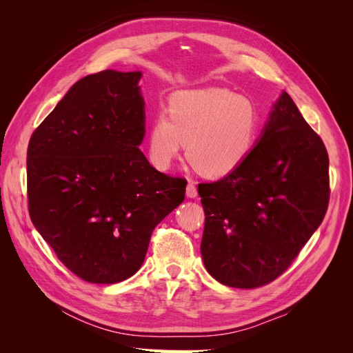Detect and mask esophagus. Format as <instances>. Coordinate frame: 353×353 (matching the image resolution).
<instances>
[{"label":"esophagus","instance_id":"1","mask_svg":"<svg viewBox=\"0 0 353 353\" xmlns=\"http://www.w3.org/2000/svg\"><path fill=\"white\" fill-rule=\"evenodd\" d=\"M185 193L190 199H194L197 197V187L194 185V183H188L187 188H185Z\"/></svg>","mask_w":353,"mask_h":353}]
</instances>
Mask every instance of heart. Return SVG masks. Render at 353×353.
<instances>
[{"label": "heart", "mask_w": 353, "mask_h": 353, "mask_svg": "<svg viewBox=\"0 0 353 353\" xmlns=\"http://www.w3.org/2000/svg\"><path fill=\"white\" fill-rule=\"evenodd\" d=\"M148 130L152 162L168 169L187 143V159L201 175L234 172L258 140L259 113L252 100L222 88L179 91Z\"/></svg>", "instance_id": "obj_1"}]
</instances>
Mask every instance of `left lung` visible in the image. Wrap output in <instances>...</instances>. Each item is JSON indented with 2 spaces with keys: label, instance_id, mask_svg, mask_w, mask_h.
<instances>
[{
  "label": "left lung",
  "instance_id": "8db88e82",
  "mask_svg": "<svg viewBox=\"0 0 353 353\" xmlns=\"http://www.w3.org/2000/svg\"><path fill=\"white\" fill-rule=\"evenodd\" d=\"M197 191L206 215L200 250L208 272L236 288L270 284L325 216V145L283 92L241 166Z\"/></svg>",
  "mask_w": 353,
  "mask_h": 353
}]
</instances>
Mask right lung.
<instances>
[{
  "instance_id": "1",
  "label": "right lung",
  "mask_w": 353,
  "mask_h": 353,
  "mask_svg": "<svg viewBox=\"0 0 353 353\" xmlns=\"http://www.w3.org/2000/svg\"><path fill=\"white\" fill-rule=\"evenodd\" d=\"M140 78L103 70L79 79L28 145L30 219L61 263L94 284L140 270L153 230L185 197L187 181L159 172L138 148Z\"/></svg>"
}]
</instances>
